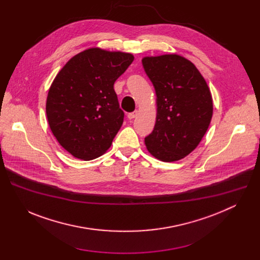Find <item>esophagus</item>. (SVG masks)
Instances as JSON below:
<instances>
[{"label":"esophagus","instance_id":"esophagus-1","mask_svg":"<svg viewBox=\"0 0 260 260\" xmlns=\"http://www.w3.org/2000/svg\"><path fill=\"white\" fill-rule=\"evenodd\" d=\"M137 114H138V111H134V112H131L127 114V118L128 119H134L137 117Z\"/></svg>","mask_w":260,"mask_h":260}]
</instances>
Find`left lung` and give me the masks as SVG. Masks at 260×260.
I'll list each match as a JSON object with an SVG mask.
<instances>
[{"instance_id":"left-lung-1","label":"left lung","mask_w":260,"mask_h":260,"mask_svg":"<svg viewBox=\"0 0 260 260\" xmlns=\"http://www.w3.org/2000/svg\"><path fill=\"white\" fill-rule=\"evenodd\" d=\"M157 104L154 129L145 138L148 151L162 161L179 160L192 152L210 125L212 96L196 66L177 54L144 57Z\"/></svg>"}]
</instances>
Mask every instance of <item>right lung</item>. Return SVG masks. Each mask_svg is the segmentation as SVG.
I'll return each instance as SVG.
<instances>
[{"label":"right lung","instance_id":"obj_1","mask_svg":"<svg viewBox=\"0 0 260 260\" xmlns=\"http://www.w3.org/2000/svg\"><path fill=\"white\" fill-rule=\"evenodd\" d=\"M133 61L131 53L90 48L57 74L46 114L52 134L73 156L90 160L110 148L124 117L114 83Z\"/></svg>","mask_w":260,"mask_h":260}]
</instances>
